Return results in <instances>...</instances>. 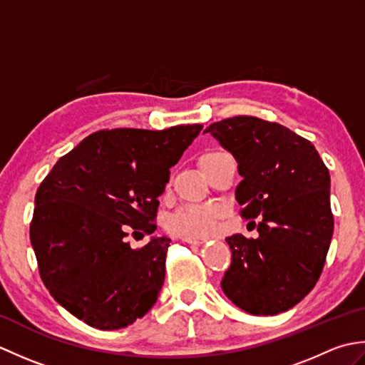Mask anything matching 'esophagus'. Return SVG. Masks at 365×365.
Masks as SVG:
<instances>
[{"label":"esophagus","instance_id":"obj_1","mask_svg":"<svg viewBox=\"0 0 365 365\" xmlns=\"http://www.w3.org/2000/svg\"><path fill=\"white\" fill-rule=\"evenodd\" d=\"M182 240L185 243H190V245H202L207 242V238L204 237H182Z\"/></svg>","mask_w":365,"mask_h":365}]
</instances>
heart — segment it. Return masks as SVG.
<instances>
[{
	"mask_svg": "<svg viewBox=\"0 0 365 365\" xmlns=\"http://www.w3.org/2000/svg\"><path fill=\"white\" fill-rule=\"evenodd\" d=\"M224 152H208L204 153L199 160L202 166L212 158L222 155ZM221 218V212L218 207L205 204V205H187L182 207L173 218L169 220V230L175 235L182 237H207L213 234L218 227V221Z\"/></svg>",
	"mask_w": 365,
	"mask_h": 365,
	"instance_id": "1",
	"label": "heart"
}]
</instances>
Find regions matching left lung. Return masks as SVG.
Instances as JSON below:
<instances>
[{"label": "left lung", "instance_id": "obj_1", "mask_svg": "<svg viewBox=\"0 0 365 365\" xmlns=\"http://www.w3.org/2000/svg\"><path fill=\"white\" fill-rule=\"evenodd\" d=\"M238 163L240 215L259 238L227 237L226 297L252 315L289 311L323 271L334 230L329 170L306 138L277 122L235 115L207 127ZM255 226V222H254Z\"/></svg>", "mask_w": 365, "mask_h": 365}]
</instances>
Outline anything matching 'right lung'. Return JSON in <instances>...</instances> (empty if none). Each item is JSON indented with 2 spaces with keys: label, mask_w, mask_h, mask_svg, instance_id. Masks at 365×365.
<instances>
[{
  "label": "right lung",
  "mask_w": 365,
  "mask_h": 365,
  "mask_svg": "<svg viewBox=\"0 0 365 365\" xmlns=\"http://www.w3.org/2000/svg\"><path fill=\"white\" fill-rule=\"evenodd\" d=\"M202 125L113 128L84 138L58 160L36 192L29 238L53 298L97 329L141 319L165 282L170 240L128 238L157 229L158 196Z\"/></svg>",
  "instance_id": "add662e5"
}]
</instances>
